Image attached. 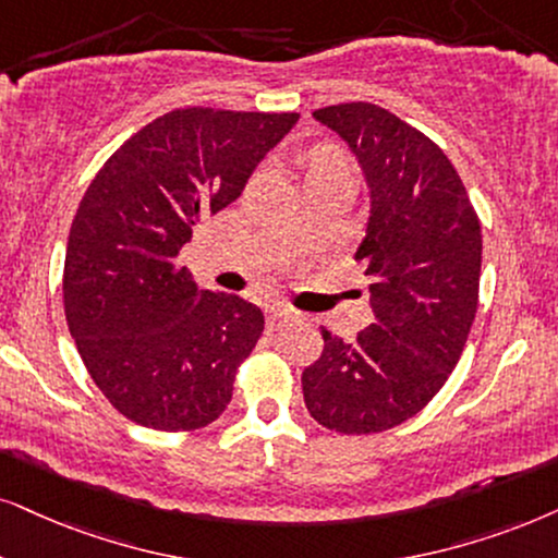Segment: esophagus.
I'll list each match as a JSON object with an SVG mask.
<instances>
[{
  "mask_svg": "<svg viewBox=\"0 0 558 558\" xmlns=\"http://www.w3.org/2000/svg\"><path fill=\"white\" fill-rule=\"evenodd\" d=\"M293 316H295V312H293V308H288V306L267 308V329H270V331L280 329L286 322H291Z\"/></svg>",
  "mask_w": 558,
  "mask_h": 558,
  "instance_id": "34e87169",
  "label": "esophagus"
}]
</instances>
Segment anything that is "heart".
I'll return each instance as SVG.
<instances>
[{"label": "heart", "mask_w": 558, "mask_h": 558, "mask_svg": "<svg viewBox=\"0 0 558 558\" xmlns=\"http://www.w3.org/2000/svg\"><path fill=\"white\" fill-rule=\"evenodd\" d=\"M337 172H348V161H344V157L335 149V146H322V149H316L306 161V182Z\"/></svg>", "instance_id": "1"}]
</instances>
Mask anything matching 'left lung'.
<instances>
[{
	"instance_id": "1",
	"label": "left lung",
	"mask_w": 558,
	"mask_h": 558,
	"mask_svg": "<svg viewBox=\"0 0 558 558\" xmlns=\"http://www.w3.org/2000/svg\"><path fill=\"white\" fill-rule=\"evenodd\" d=\"M361 161L371 218L365 263L376 322L344 342L322 327L301 376L308 414L342 435L384 433L422 412L466 348L478 306L482 223L435 141L373 102L314 110Z\"/></svg>"
}]
</instances>
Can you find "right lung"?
<instances>
[{
    "label": "right lung",
    "instance_id": "obj_1",
    "mask_svg": "<svg viewBox=\"0 0 558 558\" xmlns=\"http://www.w3.org/2000/svg\"><path fill=\"white\" fill-rule=\"evenodd\" d=\"M295 121L299 112H165L89 182L69 231L63 312L97 389L136 425L190 433L229 407L265 316L239 295L201 291L178 255Z\"/></svg>",
    "mask_w": 558,
    "mask_h": 558
}]
</instances>
